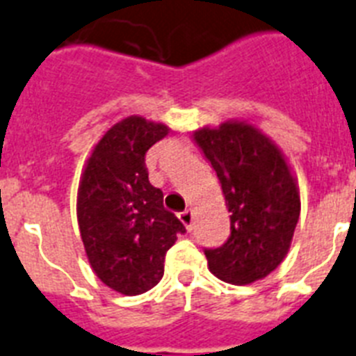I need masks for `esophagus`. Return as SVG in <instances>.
Instances as JSON below:
<instances>
[{
    "instance_id": "obj_1",
    "label": "esophagus",
    "mask_w": 356,
    "mask_h": 356,
    "mask_svg": "<svg viewBox=\"0 0 356 356\" xmlns=\"http://www.w3.org/2000/svg\"><path fill=\"white\" fill-rule=\"evenodd\" d=\"M179 219H181V222H183L184 226L190 229V232H192V228H193V211L192 210L181 211V213H179Z\"/></svg>"
}]
</instances>
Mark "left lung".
Returning <instances> with one entry per match:
<instances>
[{"label":"left lung","mask_w":356,"mask_h":356,"mask_svg":"<svg viewBox=\"0 0 356 356\" xmlns=\"http://www.w3.org/2000/svg\"><path fill=\"white\" fill-rule=\"evenodd\" d=\"M193 139L213 166L229 211L228 241L204 250L211 273L237 286L264 279L288 253L300 215L284 157L246 122L201 128Z\"/></svg>","instance_id":"1"}]
</instances>
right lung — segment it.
<instances>
[{"instance_id":"add662e5","label":"right lung","mask_w":356,"mask_h":356,"mask_svg":"<svg viewBox=\"0 0 356 356\" xmlns=\"http://www.w3.org/2000/svg\"><path fill=\"white\" fill-rule=\"evenodd\" d=\"M166 134L168 127L137 115L113 124L95 145L79 184L77 220L88 262L122 295L154 288L166 252L186 234L148 181L146 152Z\"/></svg>"}]
</instances>
